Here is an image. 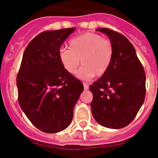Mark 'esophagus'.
<instances>
[{
  "label": "esophagus",
  "instance_id": "esophagus-1",
  "mask_svg": "<svg viewBox=\"0 0 158 158\" xmlns=\"http://www.w3.org/2000/svg\"><path fill=\"white\" fill-rule=\"evenodd\" d=\"M84 89H85V90H86V89H89V85H87V84H85V83H84Z\"/></svg>",
  "mask_w": 158,
  "mask_h": 158
}]
</instances>
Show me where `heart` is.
Here are the masks:
<instances>
[{
  "mask_svg": "<svg viewBox=\"0 0 158 158\" xmlns=\"http://www.w3.org/2000/svg\"><path fill=\"white\" fill-rule=\"evenodd\" d=\"M69 48H60L58 59L67 73L74 74L80 64L78 76L88 79L102 77L108 71L114 57V46L108 38L94 32H86L72 38Z\"/></svg>",
  "mask_w": 158,
  "mask_h": 158,
  "instance_id": "heart-1",
  "label": "heart"
}]
</instances>
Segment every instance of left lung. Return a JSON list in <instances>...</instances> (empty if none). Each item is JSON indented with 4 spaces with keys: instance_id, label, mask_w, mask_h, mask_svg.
<instances>
[{
    "instance_id": "1",
    "label": "left lung",
    "mask_w": 158,
    "mask_h": 158,
    "mask_svg": "<svg viewBox=\"0 0 158 158\" xmlns=\"http://www.w3.org/2000/svg\"><path fill=\"white\" fill-rule=\"evenodd\" d=\"M106 33L114 46V57L106 74L89 86L93 94L91 111L98 123L111 129L128 126L146 96V73L135 48L127 37L109 28Z\"/></svg>"
}]
</instances>
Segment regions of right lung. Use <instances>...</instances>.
Returning a JSON list of instances; mask_svg holds the SVG:
<instances>
[{"label":"right lung","instance_id":"add662e5","mask_svg":"<svg viewBox=\"0 0 158 158\" xmlns=\"http://www.w3.org/2000/svg\"><path fill=\"white\" fill-rule=\"evenodd\" d=\"M75 28L43 31L26 48L17 76L18 102L28 120L46 133L59 132L71 123L82 82L67 73L58 51Z\"/></svg>","mask_w":158,"mask_h":158}]
</instances>
